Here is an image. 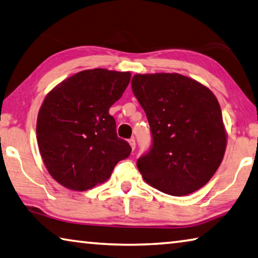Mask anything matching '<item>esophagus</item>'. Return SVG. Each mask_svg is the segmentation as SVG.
<instances>
[{"label":"esophagus","instance_id":"obj_1","mask_svg":"<svg viewBox=\"0 0 258 258\" xmlns=\"http://www.w3.org/2000/svg\"><path fill=\"white\" fill-rule=\"evenodd\" d=\"M129 144H130V146H132L133 151H135V148H136V141H135V138H130Z\"/></svg>","mask_w":258,"mask_h":258}]
</instances>
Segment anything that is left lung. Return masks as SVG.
<instances>
[{
    "label": "left lung",
    "mask_w": 258,
    "mask_h": 258,
    "mask_svg": "<svg viewBox=\"0 0 258 258\" xmlns=\"http://www.w3.org/2000/svg\"><path fill=\"white\" fill-rule=\"evenodd\" d=\"M132 88L152 133L150 150L137 160L144 180L172 196L189 195L205 186L227 145L214 94L178 74L136 75Z\"/></svg>",
    "instance_id": "obj_1"
}]
</instances>
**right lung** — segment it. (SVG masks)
<instances>
[{"instance_id": "right-lung-1", "label": "right lung", "mask_w": 258, "mask_h": 258, "mask_svg": "<svg viewBox=\"0 0 258 258\" xmlns=\"http://www.w3.org/2000/svg\"><path fill=\"white\" fill-rule=\"evenodd\" d=\"M130 72L93 69L63 80L45 97L36 135L49 174L72 190L84 191L110 178L132 153L117 137L108 110L129 85Z\"/></svg>"}]
</instances>
